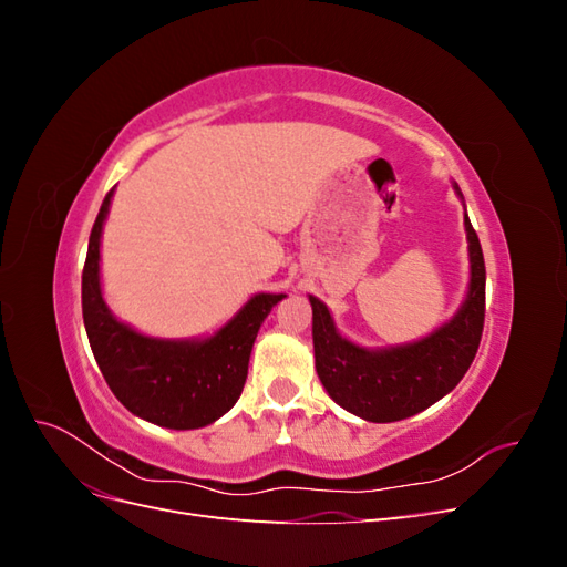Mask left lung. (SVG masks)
Wrapping results in <instances>:
<instances>
[{"label":"left lung","instance_id":"8db88e82","mask_svg":"<svg viewBox=\"0 0 567 567\" xmlns=\"http://www.w3.org/2000/svg\"><path fill=\"white\" fill-rule=\"evenodd\" d=\"M463 225L471 257L468 296L431 336L398 348H359L336 331L329 307L310 296L317 373L331 400L350 414L371 423L414 416L452 392L473 364L485 326V257L468 215Z\"/></svg>","mask_w":567,"mask_h":567}]
</instances>
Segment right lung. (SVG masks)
Here are the masks:
<instances>
[{
  "label": "right lung",
  "instance_id": "add662e5",
  "mask_svg": "<svg viewBox=\"0 0 567 567\" xmlns=\"http://www.w3.org/2000/svg\"><path fill=\"white\" fill-rule=\"evenodd\" d=\"M106 194L90 234L82 269V317L96 364L134 416L173 431L210 425L241 398L252 342L284 293H257L231 321L203 340L148 338L117 321L101 296L99 246L111 208Z\"/></svg>",
  "mask_w": 567,
  "mask_h": 567
}]
</instances>
